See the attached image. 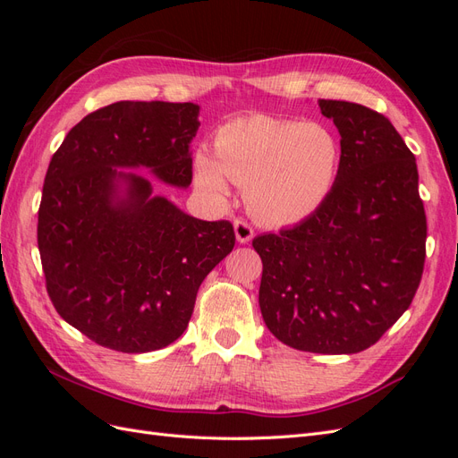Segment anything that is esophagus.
Returning a JSON list of instances; mask_svg holds the SVG:
<instances>
[{
  "label": "esophagus",
  "instance_id": "1",
  "mask_svg": "<svg viewBox=\"0 0 458 458\" xmlns=\"http://www.w3.org/2000/svg\"><path fill=\"white\" fill-rule=\"evenodd\" d=\"M233 227H234V237H237L241 244H246L254 239V229L248 225L244 219H234Z\"/></svg>",
  "mask_w": 458,
  "mask_h": 458
}]
</instances>
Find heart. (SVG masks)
<instances>
[{
	"label": "heart",
	"mask_w": 458,
	"mask_h": 458,
	"mask_svg": "<svg viewBox=\"0 0 458 458\" xmlns=\"http://www.w3.org/2000/svg\"><path fill=\"white\" fill-rule=\"evenodd\" d=\"M214 157L195 155V182L214 197L229 182L244 189L254 217L267 225H294L313 216L338 179L342 148L321 123L250 114L229 120L214 137Z\"/></svg>",
	"instance_id": "1"
}]
</instances>
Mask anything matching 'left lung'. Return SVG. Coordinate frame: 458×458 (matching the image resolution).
<instances>
[{
	"label": "left lung",
	"mask_w": 458,
	"mask_h": 458,
	"mask_svg": "<svg viewBox=\"0 0 458 458\" xmlns=\"http://www.w3.org/2000/svg\"><path fill=\"white\" fill-rule=\"evenodd\" d=\"M340 133L327 202L293 229L252 241L263 261L259 310L276 340L311 353H357L407 311L426 258L414 155L386 116L318 99Z\"/></svg>",
	"instance_id": "obj_1"
}]
</instances>
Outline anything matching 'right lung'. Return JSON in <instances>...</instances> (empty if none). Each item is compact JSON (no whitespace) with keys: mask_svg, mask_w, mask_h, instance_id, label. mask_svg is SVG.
<instances>
[{"mask_svg":"<svg viewBox=\"0 0 458 458\" xmlns=\"http://www.w3.org/2000/svg\"><path fill=\"white\" fill-rule=\"evenodd\" d=\"M199 113L195 103H113L78 122L49 162L38 212L47 294L103 348L175 342L206 275L233 250L229 221L185 214L137 172L187 189Z\"/></svg>","mask_w":458,"mask_h":458,"instance_id":"obj_1","label":"right lung"}]
</instances>
